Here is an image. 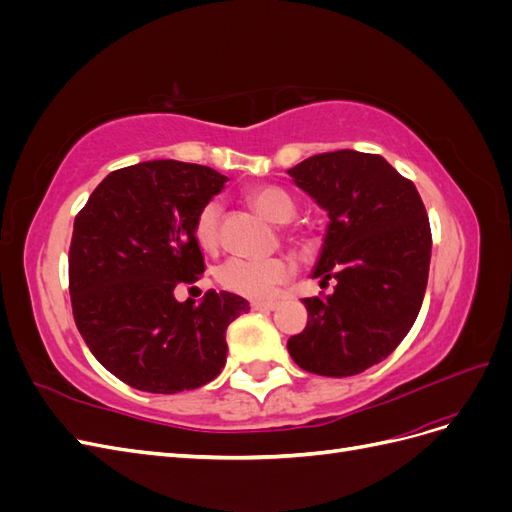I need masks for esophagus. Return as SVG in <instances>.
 I'll return each mask as SVG.
<instances>
[{"mask_svg": "<svg viewBox=\"0 0 512 512\" xmlns=\"http://www.w3.org/2000/svg\"><path fill=\"white\" fill-rule=\"evenodd\" d=\"M277 307H280V301H252V309L256 312H273Z\"/></svg>", "mask_w": 512, "mask_h": 512, "instance_id": "34e87169", "label": "esophagus"}]
</instances>
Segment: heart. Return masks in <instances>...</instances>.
<instances>
[{
    "mask_svg": "<svg viewBox=\"0 0 512 512\" xmlns=\"http://www.w3.org/2000/svg\"><path fill=\"white\" fill-rule=\"evenodd\" d=\"M250 203L275 224H286L297 213L292 196L277 188V185H258L247 194ZM222 207L218 200H209L203 209L198 211L194 222V235L203 247H215L218 243ZM292 275V265L282 256L269 258H241L232 256L218 269V280L224 288L241 294L247 299H267L275 292V288L288 282Z\"/></svg>",
    "mask_w": 512,
    "mask_h": 512,
    "instance_id": "heart-1",
    "label": "heart"
}]
</instances>
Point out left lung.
<instances>
[{
  "mask_svg": "<svg viewBox=\"0 0 512 512\" xmlns=\"http://www.w3.org/2000/svg\"><path fill=\"white\" fill-rule=\"evenodd\" d=\"M286 173L329 215L312 280L337 282L324 299H303L309 320L288 352L312 374L356 376L384 361L421 312L431 260L425 205L374 153H320Z\"/></svg>",
  "mask_w": 512,
  "mask_h": 512,
  "instance_id": "8db88e82",
  "label": "left lung"
}]
</instances>
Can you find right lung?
I'll return each mask as SVG.
<instances>
[{"mask_svg": "<svg viewBox=\"0 0 512 512\" xmlns=\"http://www.w3.org/2000/svg\"><path fill=\"white\" fill-rule=\"evenodd\" d=\"M226 181L200 164L138 162L106 175L76 215L74 322L100 365L132 389L170 395L218 378L228 324L250 312L232 292L175 299L205 271L194 222Z\"/></svg>", "mask_w": 512, "mask_h": 512, "instance_id": "1", "label": "right lung"}]
</instances>
